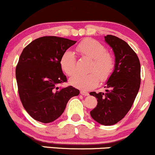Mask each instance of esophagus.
I'll return each mask as SVG.
<instances>
[{
  "label": "esophagus",
  "instance_id": "obj_1",
  "mask_svg": "<svg viewBox=\"0 0 155 155\" xmlns=\"http://www.w3.org/2000/svg\"><path fill=\"white\" fill-rule=\"evenodd\" d=\"M81 94L82 95H83V96H88V94H88V92L85 91H81Z\"/></svg>",
  "mask_w": 155,
  "mask_h": 155
}]
</instances>
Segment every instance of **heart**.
I'll return each mask as SVG.
<instances>
[{"label": "heart", "instance_id": "b5f03b06", "mask_svg": "<svg viewBox=\"0 0 155 155\" xmlns=\"http://www.w3.org/2000/svg\"><path fill=\"white\" fill-rule=\"evenodd\" d=\"M77 51L83 56L92 59L88 74H76L69 79L72 86L82 90H90L98 85L101 81H106L110 78L115 69L116 61L114 55L107 51L103 44L93 39H86L77 46ZM62 71L71 76L76 72V58L71 50L64 52L60 58Z\"/></svg>", "mask_w": 155, "mask_h": 155}]
</instances>
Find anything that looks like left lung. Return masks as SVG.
<instances>
[{"label":"left lung","instance_id":"1","mask_svg":"<svg viewBox=\"0 0 155 155\" xmlns=\"http://www.w3.org/2000/svg\"><path fill=\"white\" fill-rule=\"evenodd\" d=\"M115 55L116 66L106 83L105 93L91 92L97 99L91 117L102 125L115 124L126 116L133 105L140 85V64L138 55L124 40L113 35L105 36Z\"/></svg>","mask_w":155,"mask_h":155}]
</instances>
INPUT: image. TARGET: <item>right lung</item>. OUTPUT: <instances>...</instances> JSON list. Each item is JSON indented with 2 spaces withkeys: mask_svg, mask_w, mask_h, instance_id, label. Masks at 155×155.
I'll use <instances>...</instances> for the list:
<instances>
[{
  "mask_svg": "<svg viewBox=\"0 0 155 155\" xmlns=\"http://www.w3.org/2000/svg\"><path fill=\"white\" fill-rule=\"evenodd\" d=\"M76 43L65 38L43 36L24 48L16 67L19 96L24 108L33 119L50 123L61 116L69 99L80 91L69 86L60 66L64 52Z\"/></svg>",
  "mask_w": 155,
  "mask_h": 155,
  "instance_id": "right-lung-1",
  "label": "right lung"
}]
</instances>
